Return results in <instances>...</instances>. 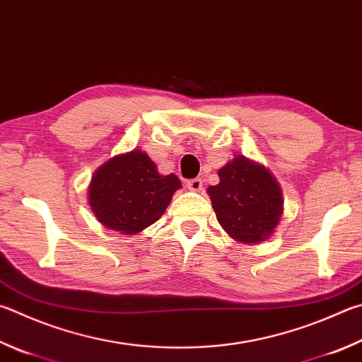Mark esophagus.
<instances>
[{
	"label": "esophagus",
	"instance_id": "obj_1",
	"mask_svg": "<svg viewBox=\"0 0 362 362\" xmlns=\"http://www.w3.org/2000/svg\"><path fill=\"white\" fill-rule=\"evenodd\" d=\"M187 188L192 189V192H199V189H202V179L196 177V179L187 180Z\"/></svg>",
	"mask_w": 362,
	"mask_h": 362
}]
</instances>
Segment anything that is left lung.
I'll return each mask as SVG.
<instances>
[{
    "mask_svg": "<svg viewBox=\"0 0 362 362\" xmlns=\"http://www.w3.org/2000/svg\"><path fill=\"white\" fill-rule=\"evenodd\" d=\"M220 183L209 187L216 220L234 239L266 240L284 214L281 189L267 169L235 156L218 170Z\"/></svg>",
    "mask_w": 362,
    "mask_h": 362,
    "instance_id": "8db88e82",
    "label": "left lung"
}]
</instances>
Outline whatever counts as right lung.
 Segmentation results:
<instances>
[{"mask_svg": "<svg viewBox=\"0 0 362 362\" xmlns=\"http://www.w3.org/2000/svg\"><path fill=\"white\" fill-rule=\"evenodd\" d=\"M180 187L179 177L161 175L147 153L133 150L114 156L96 170L88 202L104 226L136 234L160 220Z\"/></svg>", "mask_w": 362, "mask_h": 362, "instance_id": "obj_1", "label": "right lung"}]
</instances>
